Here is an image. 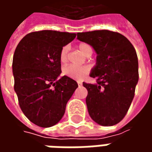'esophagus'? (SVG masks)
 I'll return each mask as SVG.
<instances>
[{
    "label": "esophagus",
    "mask_w": 152,
    "mask_h": 152,
    "mask_svg": "<svg viewBox=\"0 0 152 152\" xmlns=\"http://www.w3.org/2000/svg\"><path fill=\"white\" fill-rule=\"evenodd\" d=\"M78 86H82V84H81V83H80V82H78Z\"/></svg>",
    "instance_id": "esophagus-1"
}]
</instances>
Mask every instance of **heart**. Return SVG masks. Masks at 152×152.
I'll use <instances>...</instances> for the list:
<instances>
[{"label":"heart","instance_id":"obj_1","mask_svg":"<svg viewBox=\"0 0 152 152\" xmlns=\"http://www.w3.org/2000/svg\"><path fill=\"white\" fill-rule=\"evenodd\" d=\"M80 51L84 54L86 55L89 52H92V48L86 43H80L79 45ZM69 46L65 45L61 49L59 54L60 62L62 63H65L67 60V53H68ZM89 68L88 66H82V67H78V66H72V65H68L65 66L63 70V75H65L71 79L76 80H81L86 76L89 73Z\"/></svg>","mask_w":152,"mask_h":152}]
</instances>
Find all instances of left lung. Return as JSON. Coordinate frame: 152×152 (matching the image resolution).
Masks as SVG:
<instances>
[{
	"label": "left lung",
	"instance_id": "left-lung-1",
	"mask_svg": "<svg viewBox=\"0 0 152 152\" xmlns=\"http://www.w3.org/2000/svg\"><path fill=\"white\" fill-rule=\"evenodd\" d=\"M77 39L89 44L97 53L89 75L97 84L83 83L88 90L89 115L102 126L118 124L130 107L138 81L135 49L123 35L108 30L78 32Z\"/></svg>",
	"mask_w": 152,
	"mask_h": 152
}]
</instances>
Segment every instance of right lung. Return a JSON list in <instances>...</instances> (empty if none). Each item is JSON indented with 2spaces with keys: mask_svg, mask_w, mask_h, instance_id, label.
I'll list each match as a JSON object with an SVG mask.
<instances>
[{
  "mask_svg": "<svg viewBox=\"0 0 152 152\" xmlns=\"http://www.w3.org/2000/svg\"><path fill=\"white\" fill-rule=\"evenodd\" d=\"M76 33L43 30L26 35L13 57L15 91L22 112L33 124L51 127L62 119L66 105L78 87L62 72L61 49Z\"/></svg>",
  "mask_w": 152,
  "mask_h": 152,
  "instance_id": "add662e5",
  "label": "right lung"
}]
</instances>
